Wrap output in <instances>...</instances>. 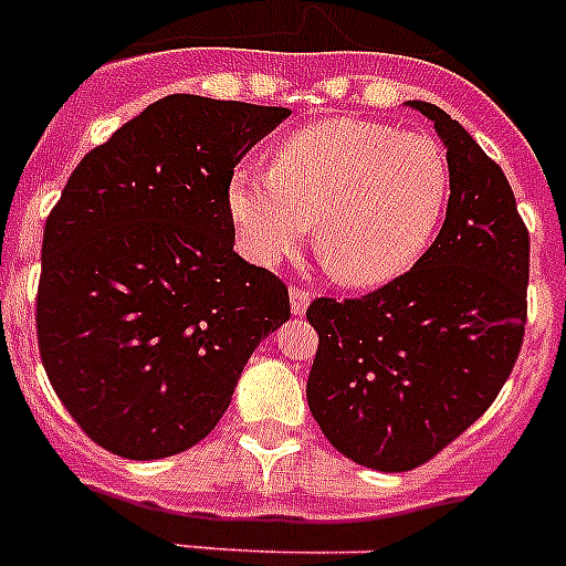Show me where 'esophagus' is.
Listing matches in <instances>:
<instances>
[{
  "label": "esophagus",
  "mask_w": 566,
  "mask_h": 566,
  "mask_svg": "<svg viewBox=\"0 0 566 566\" xmlns=\"http://www.w3.org/2000/svg\"><path fill=\"white\" fill-rule=\"evenodd\" d=\"M307 305H311V296H307V291H302V287L291 284V311H293V316H305Z\"/></svg>",
  "instance_id": "34e87169"
}]
</instances>
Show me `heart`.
Instances as JSON below:
<instances>
[{"instance_id": "b5f03b06", "label": "heart", "mask_w": 566, "mask_h": 566, "mask_svg": "<svg viewBox=\"0 0 566 566\" xmlns=\"http://www.w3.org/2000/svg\"><path fill=\"white\" fill-rule=\"evenodd\" d=\"M449 195L452 166L434 137L334 117L284 137L270 172L232 169L227 216L255 264L293 255L313 227L316 259L336 282L379 287L422 259Z\"/></svg>"}]
</instances>
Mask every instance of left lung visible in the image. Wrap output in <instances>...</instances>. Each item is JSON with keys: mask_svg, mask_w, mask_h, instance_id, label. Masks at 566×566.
Returning <instances> with one entry per match:
<instances>
[{"mask_svg": "<svg viewBox=\"0 0 566 566\" xmlns=\"http://www.w3.org/2000/svg\"><path fill=\"white\" fill-rule=\"evenodd\" d=\"M434 123L452 195L415 268L363 298H316L319 348L307 406L334 449L359 467H422L495 402L526 325L530 232L501 166L443 108Z\"/></svg>", "mask_w": 566, "mask_h": 566, "instance_id": "1", "label": "left lung"}]
</instances>
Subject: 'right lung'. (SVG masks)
Returning <instances> with one entry per match:
<instances>
[{"mask_svg": "<svg viewBox=\"0 0 566 566\" xmlns=\"http://www.w3.org/2000/svg\"><path fill=\"white\" fill-rule=\"evenodd\" d=\"M291 108L169 94L71 172L42 235L36 339L56 397L129 460L187 452L259 342L291 319L282 279L232 244L227 178Z\"/></svg>", "mask_w": 566, "mask_h": 566, "instance_id": "1", "label": "right lung"}]
</instances>
